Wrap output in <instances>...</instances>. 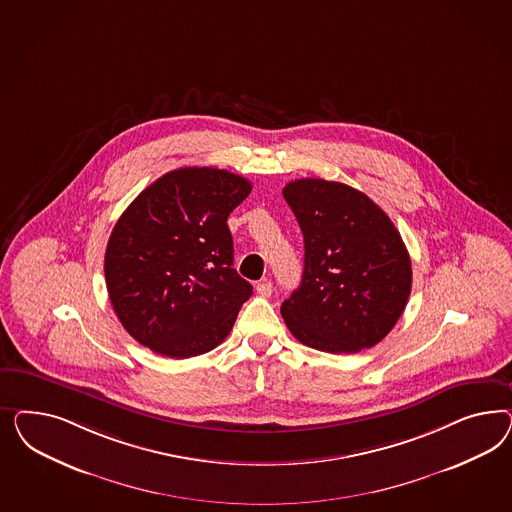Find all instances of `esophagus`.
Returning a JSON list of instances; mask_svg holds the SVG:
<instances>
[{
	"mask_svg": "<svg viewBox=\"0 0 512 512\" xmlns=\"http://www.w3.org/2000/svg\"><path fill=\"white\" fill-rule=\"evenodd\" d=\"M272 281H268V279H263V281H259L257 283V293L259 295L264 296V298H268V296L272 295Z\"/></svg>",
	"mask_w": 512,
	"mask_h": 512,
	"instance_id": "34e87169",
	"label": "esophagus"
}]
</instances>
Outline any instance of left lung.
Masks as SVG:
<instances>
[{
  "label": "left lung",
  "mask_w": 512,
  "mask_h": 512,
  "mask_svg": "<svg viewBox=\"0 0 512 512\" xmlns=\"http://www.w3.org/2000/svg\"><path fill=\"white\" fill-rule=\"evenodd\" d=\"M304 234V274L281 304L296 340L358 353L383 340L411 293V259L390 217L355 187L302 178L283 187Z\"/></svg>",
  "instance_id": "obj_1"
}]
</instances>
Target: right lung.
<instances>
[{"instance_id": "obj_1", "label": "right lung", "mask_w": 512, "mask_h": 512, "mask_svg": "<svg viewBox=\"0 0 512 512\" xmlns=\"http://www.w3.org/2000/svg\"><path fill=\"white\" fill-rule=\"evenodd\" d=\"M251 182L184 167L146 187L116 221L105 251L110 304L125 330L169 358L212 351L253 287L233 268L227 217Z\"/></svg>"}]
</instances>
